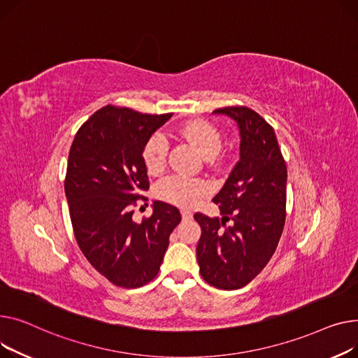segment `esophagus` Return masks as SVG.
I'll list each match as a JSON object with an SVG mask.
<instances>
[{"instance_id": "obj_1", "label": "esophagus", "mask_w": 358, "mask_h": 358, "mask_svg": "<svg viewBox=\"0 0 358 358\" xmlns=\"http://www.w3.org/2000/svg\"><path fill=\"white\" fill-rule=\"evenodd\" d=\"M180 214H182V220H183V221L192 220V213H189V211H182Z\"/></svg>"}]
</instances>
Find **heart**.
I'll return each instance as SVG.
<instances>
[{
    "mask_svg": "<svg viewBox=\"0 0 358 358\" xmlns=\"http://www.w3.org/2000/svg\"><path fill=\"white\" fill-rule=\"evenodd\" d=\"M179 133L208 159L214 157L221 149V134L215 125L206 120L187 121ZM167 152H169V141L163 134L155 133L147 138L141 150V159L145 171L152 175L162 172L166 164ZM206 194L208 185L203 180L186 179L178 175L164 178L157 183L156 187V195L162 201L185 208L196 205Z\"/></svg>",
    "mask_w": 358,
    "mask_h": 358,
    "instance_id": "1",
    "label": "heart"
}]
</instances>
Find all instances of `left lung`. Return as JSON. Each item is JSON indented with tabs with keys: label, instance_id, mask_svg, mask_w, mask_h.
I'll use <instances>...</instances> for the list:
<instances>
[{
	"label": "left lung",
	"instance_id": "8db88e82",
	"mask_svg": "<svg viewBox=\"0 0 358 358\" xmlns=\"http://www.w3.org/2000/svg\"><path fill=\"white\" fill-rule=\"evenodd\" d=\"M214 113L236 120L240 160L213 199L222 218L194 215L202 229L196 259L206 283L234 290L253 280L275 253L286 220L287 171L275 130L255 110L237 105Z\"/></svg>",
	"mask_w": 358,
	"mask_h": 358
}]
</instances>
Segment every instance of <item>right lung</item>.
<instances>
[{
  "instance_id": "1",
  "label": "right lung",
  "mask_w": 358,
  "mask_h": 358,
  "mask_svg": "<svg viewBox=\"0 0 358 358\" xmlns=\"http://www.w3.org/2000/svg\"><path fill=\"white\" fill-rule=\"evenodd\" d=\"M171 117L107 105L80 125L71 145L65 194L76 243L92 267L120 287H140L157 276L182 220L176 206L160 201L149 218L133 220L150 186L143 145Z\"/></svg>"
}]
</instances>
